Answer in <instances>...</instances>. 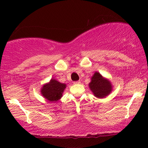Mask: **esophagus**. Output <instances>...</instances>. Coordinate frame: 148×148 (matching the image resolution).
I'll use <instances>...</instances> for the list:
<instances>
[{"label":"esophagus","mask_w":148,"mask_h":148,"mask_svg":"<svg viewBox=\"0 0 148 148\" xmlns=\"http://www.w3.org/2000/svg\"><path fill=\"white\" fill-rule=\"evenodd\" d=\"M80 83H81V82H80V81H76V82H74V84H79Z\"/></svg>","instance_id":"esophagus-1"}]
</instances>
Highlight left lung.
I'll list each match as a JSON object with an SVG mask.
<instances>
[{
  "instance_id": "8db88e82",
  "label": "left lung",
  "mask_w": 148,
  "mask_h": 148,
  "mask_svg": "<svg viewBox=\"0 0 148 148\" xmlns=\"http://www.w3.org/2000/svg\"><path fill=\"white\" fill-rule=\"evenodd\" d=\"M89 89L94 96L99 99H103L112 91L113 86L108 79L102 76L98 72H95L89 84Z\"/></svg>"
}]
</instances>
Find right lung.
Segmentation results:
<instances>
[{
	"instance_id": "1",
	"label": "right lung",
	"mask_w": 148,
	"mask_h": 148,
	"mask_svg": "<svg viewBox=\"0 0 148 148\" xmlns=\"http://www.w3.org/2000/svg\"><path fill=\"white\" fill-rule=\"evenodd\" d=\"M66 85L62 84L57 79L51 78L48 83L43 85L40 93L44 99L49 102H56L61 99Z\"/></svg>"
}]
</instances>
